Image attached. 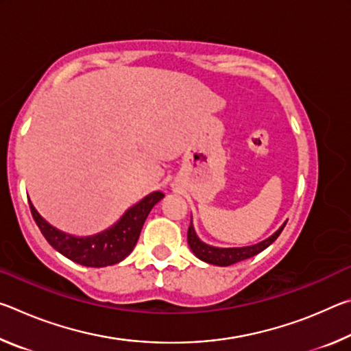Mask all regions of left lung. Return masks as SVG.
<instances>
[{"mask_svg": "<svg viewBox=\"0 0 351 351\" xmlns=\"http://www.w3.org/2000/svg\"><path fill=\"white\" fill-rule=\"evenodd\" d=\"M285 224L287 223H283L280 226V229L272 234L269 239L260 241L257 245L245 246V247H215V246L206 245V243H203L198 239L197 232H195L193 229L192 219H190V226L187 230V241H189L190 249H192V252L197 255L199 260H203L206 263H210V265H217V266H230L234 263H239V261L251 258L254 255L265 251L266 247L277 240V237L280 235Z\"/></svg>", "mask_w": 351, "mask_h": 351, "instance_id": "obj_1", "label": "left lung"}]
</instances>
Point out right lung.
Instances as JSON below:
<instances>
[{
    "label": "right lung",
    "instance_id": "1",
    "mask_svg": "<svg viewBox=\"0 0 351 351\" xmlns=\"http://www.w3.org/2000/svg\"><path fill=\"white\" fill-rule=\"evenodd\" d=\"M162 198V192L147 195L138 204L130 207L114 226L91 237H74L64 234L41 218L32 203H29V207H31L32 217L41 234L45 235V239L52 247L75 263L90 266V268H104V266L119 263L133 251L148 213L153 209V206Z\"/></svg>",
    "mask_w": 351,
    "mask_h": 351
}]
</instances>
